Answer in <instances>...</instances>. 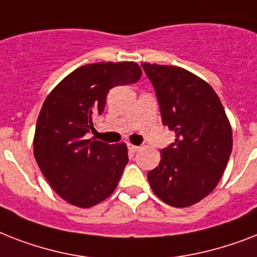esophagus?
<instances>
[{
  "label": "esophagus",
  "instance_id": "1",
  "mask_svg": "<svg viewBox=\"0 0 257 257\" xmlns=\"http://www.w3.org/2000/svg\"><path fill=\"white\" fill-rule=\"evenodd\" d=\"M128 149L129 151H131V152H137V151H139V149H140V147H139V145H135V144H132V143H128Z\"/></svg>",
  "mask_w": 257,
  "mask_h": 257
}]
</instances>
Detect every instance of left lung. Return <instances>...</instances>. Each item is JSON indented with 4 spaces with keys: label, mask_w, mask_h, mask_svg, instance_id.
Wrapping results in <instances>:
<instances>
[{
    "label": "left lung",
    "mask_w": 257,
    "mask_h": 257,
    "mask_svg": "<svg viewBox=\"0 0 257 257\" xmlns=\"http://www.w3.org/2000/svg\"><path fill=\"white\" fill-rule=\"evenodd\" d=\"M175 143L161 151L148 173L152 191L176 208L191 207L219 184L232 152V128L219 96L207 81L180 66L143 64Z\"/></svg>",
    "instance_id": "8db88e82"
}]
</instances>
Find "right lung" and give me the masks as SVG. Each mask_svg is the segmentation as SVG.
<instances>
[{
    "label": "right lung",
    "mask_w": 257,
    "mask_h": 257,
    "mask_svg": "<svg viewBox=\"0 0 257 257\" xmlns=\"http://www.w3.org/2000/svg\"><path fill=\"white\" fill-rule=\"evenodd\" d=\"M133 61L80 66L48 94L38 114L34 159L50 187L66 203L90 208L112 195L128 163L125 143L86 139L104 112L109 89L141 77Z\"/></svg>",
    "instance_id": "obj_1"
}]
</instances>
